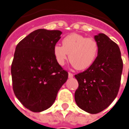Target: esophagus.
<instances>
[{"label":"esophagus","mask_w":129,"mask_h":129,"mask_svg":"<svg viewBox=\"0 0 129 129\" xmlns=\"http://www.w3.org/2000/svg\"><path fill=\"white\" fill-rule=\"evenodd\" d=\"M73 73H71V72L69 73V78H73Z\"/></svg>","instance_id":"34e87169"}]
</instances>
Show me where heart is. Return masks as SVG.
Listing matches in <instances>:
<instances>
[{
  "instance_id": "obj_1",
  "label": "heart",
  "mask_w": 129,
  "mask_h": 129,
  "mask_svg": "<svg viewBox=\"0 0 129 129\" xmlns=\"http://www.w3.org/2000/svg\"><path fill=\"white\" fill-rule=\"evenodd\" d=\"M62 45H55L53 49L55 59L60 65L65 63L69 54V60L73 67L78 70H84L90 67L97 57L99 45L92 38L73 33L64 38Z\"/></svg>"
}]
</instances>
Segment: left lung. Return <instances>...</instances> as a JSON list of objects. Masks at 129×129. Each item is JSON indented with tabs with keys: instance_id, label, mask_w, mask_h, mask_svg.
<instances>
[{
	"instance_id": "obj_1",
	"label": "left lung",
	"mask_w": 129,
	"mask_h": 129,
	"mask_svg": "<svg viewBox=\"0 0 129 129\" xmlns=\"http://www.w3.org/2000/svg\"><path fill=\"white\" fill-rule=\"evenodd\" d=\"M94 39L99 45L95 61L75 76L79 83L75 93L76 103L90 114L105 110L117 97L123 67L117 44L103 33L95 35Z\"/></svg>"
}]
</instances>
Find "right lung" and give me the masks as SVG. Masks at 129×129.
<instances>
[{"mask_svg":"<svg viewBox=\"0 0 129 129\" xmlns=\"http://www.w3.org/2000/svg\"><path fill=\"white\" fill-rule=\"evenodd\" d=\"M61 34L57 30H36L16 47L11 65L12 88L22 105L33 112L51 107L68 79V72L53 52Z\"/></svg>","mask_w":129,"mask_h":129,"instance_id":"obj_1","label":"right lung"}]
</instances>
